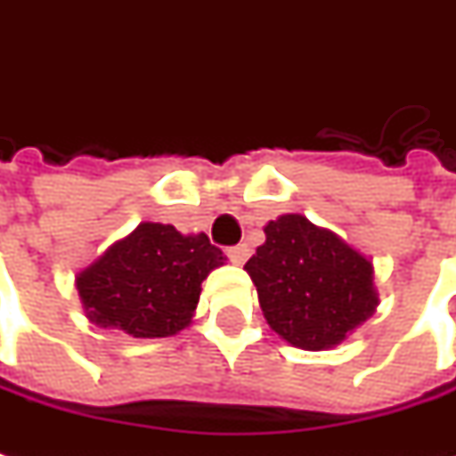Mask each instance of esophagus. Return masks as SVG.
Segmentation results:
<instances>
[{"instance_id":"esophagus-1","label":"esophagus","mask_w":456,"mask_h":456,"mask_svg":"<svg viewBox=\"0 0 456 456\" xmlns=\"http://www.w3.org/2000/svg\"><path fill=\"white\" fill-rule=\"evenodd\" d=\"M227 256H229V261H234V264H244V261H247V256H249V247H247V244L229 247Z\"/></svg>"}]
</instances>
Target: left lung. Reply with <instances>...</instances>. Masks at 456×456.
I'll use <instances>...</instances> for the list:
<instances>
[{
    "instance_id": "obj_1",
    "label": "left lung",
    "mask_w": 456,
    "mask_h": 456,
    "mask_svg": "<svg viewBox=\"0 0 456 456\" xmlns=\"http://www.w3.org/2000/svg\"><path fill=\"white\" fill-rule=\"evenodd\" d=\"M266 241L244 269L266 323L286 343L326 350L375 314L372 264L330 229L304 215H281L264 227Z\"/></svg>"
}]
</instances>
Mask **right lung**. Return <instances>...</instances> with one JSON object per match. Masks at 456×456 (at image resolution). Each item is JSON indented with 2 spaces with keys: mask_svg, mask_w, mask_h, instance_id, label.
Wrapping results in <instances>:
<instances>
[{
  "mask_svg": "<svg viewBox=\"0 0 456 456\" xmlns=\"http://www.w3.org/2000/svg\"><path fill=\"white\" fill-rule=\"evenodd\" d=\"M224 264L207 234L140 222L76 276L86 316L133 338H167L190 326L202 281Z\"/></svg>",
  "mask_w": 456,
  "mask_h": 456,
  "instance_id": "obj_1",
  "label": "right lung"
}]
</instances>
